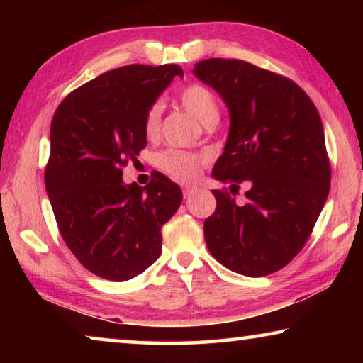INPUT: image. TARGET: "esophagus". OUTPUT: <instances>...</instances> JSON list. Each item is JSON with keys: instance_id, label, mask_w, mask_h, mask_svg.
Masks as SVG:
<instances>
[{"instance_id": "esophagus-1", "label": "esophagus", "mask_w": 363, "mask_h": 363, "mask_svg": "<svg viewBox=\"0 0 363 363\" xmlns=\"http://www.w3.org/2000/svg\"><path fill=\"white\" fill-rule=\"evenodd\" d=\"M182 192H184V196H186V199H189V196L195 192V187H192V186H182Z\"/></svg>"}]
</instances>
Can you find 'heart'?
I'll use <instances>...</instances> for the list:
<instances>
[{"instance_id":"obj_1","label":"heart","mask_w":363,"mask_h":363,"mask_svg":"<svg viewBox=\"0 0 363 363\" xmlns=\"http://www.w3.org/2000/svg\"><path fill=\"white\" fill-rule=\"evenodd\" d=\"M179 104L184 110L199 120L201 125H214L219 118L218 101L210 89L201 84H190L179 94ZM163 104L157 101L147 110L144 120V131L147 138H157L162 128ZM158 164L168 174L181 181H194L200 176L203 160L182 150H167L158 157Z\"/></svg>"}]
</instances>
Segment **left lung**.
<instances>
[{
  "mask_svg": "<svg viewBox=\"0 0 363 363\" xmlns=\"http://www.w3.org/2000/svg\"><path fill=\"white\" fill-rule=\"evenodd\" d=\"M194 75L229 108L224 153L213 177L245 203L213 190L216 211L205 220L210 253L233 272L264 277L285 267L309 238L330 190L320 115L299 86L245 60L206 59Z\"/></svg>",
  "mask_w": 363,
  "mask_h": 363,
  "instance_id": "1",
  "label": "left lung"
}]
</instances>
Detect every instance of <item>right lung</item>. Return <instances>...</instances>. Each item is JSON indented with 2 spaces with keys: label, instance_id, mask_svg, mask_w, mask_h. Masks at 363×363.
<instances>
[{
  "label": "right lung",
  "instance_id": "add662e5",
  "mask_svg": "<svg viewBox=\"0 0 363 363\" xmlns=\"http://www.w3.org/2000/svg\"><path fill=\"white\" fill-rule=\"evenodd\" d=\"M174 77H184L174 64L120 67L79 86L52 116L46 192L67 247L97 277L125 281L152 266L182 201L162 173L144 189L121 179L147 145V110Z\"/></svg>",
  "mask_w": 363,
  "mask_h": 363
}]
</instances>
